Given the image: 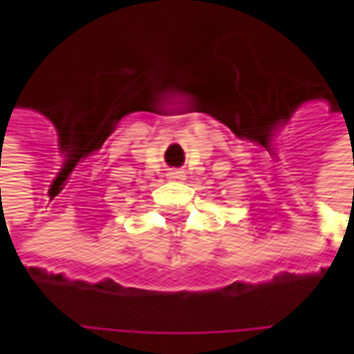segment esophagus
I'll return each mask as SVG.
<instances>
[{
  "mask_svg": "<svg viewBox=\"0 0 354 354\" xmlns=\"http://www.w3.org/2000/svg\"><path fill=\"white\" fill-rule=\"evenodd\" d=\"M168 176L172 178V180H182V178H184V172H182V170H172Z\"/></svg>",
  "mask_w": 354,
  "mask_h": 354,
  "instance_id": "obj_1",
  "label": "esophagus"
}]
</instances>
